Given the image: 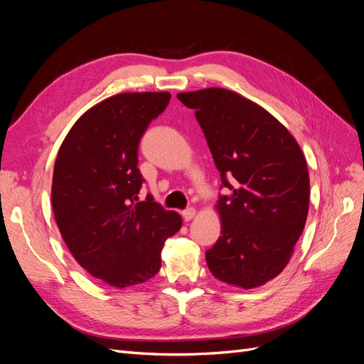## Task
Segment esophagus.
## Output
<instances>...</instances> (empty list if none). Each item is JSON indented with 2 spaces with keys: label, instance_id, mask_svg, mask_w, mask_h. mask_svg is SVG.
Wrapping results in <instances>:
<instances>
[{
  "label": "esophagus",
  "instance_id": "1",
  "mask_svg": "<svg viewBox=\"0 0 364 364\" xmlns=\"http://www.w3.org/2000/svg\"><path fill=\"white\" fill-rule=\"evenodd\" d=\"M194 215H196L194 208H188V209H185V211H182V217H183L185 222H190V220L194 218Z\"/></svg>",
  "mask_w": 364,
  "mask_h": 364
}]
</instances>
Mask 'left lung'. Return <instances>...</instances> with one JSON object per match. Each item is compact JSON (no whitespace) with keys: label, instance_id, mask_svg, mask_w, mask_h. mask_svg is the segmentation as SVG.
<instances>
[{"label":"left lung","instance_id":"left-lung-1","mask_svg":"<svg viewBox=\"0 0 364 364\" xmlns=\"http://www.w3.org/2000/svg\"><path fill=\"white\" fill-rule=\"evenodd\" d=\"M196 111L222 183L232 191L215 205L222 222L206 264L240 289L264 285L287 266L310 205V176L294 136L259 105L223 87L181 92Z\"/></svg>","mask_w":364,"mask_h":364}]
</instances>
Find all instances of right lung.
Here are the masks:
<instances>
[{"label":"right lung","mask_w":364,"mask_h":364,"mask_svg":"<svg viewBox=\"0 0 364 364\" xmlns=\"http://www.w3.org/2000/svg\"><path fill=\"white\" fill-rule=\"evenodd\" d=\"M170 92H123L75 121L54 162L51 205L65 245L80 266L111 287L142 284L161 269L165 240L182 226L147 196L138 146Z\"/></svg>","instance_id":"right-lung-1"}]
</instances>
